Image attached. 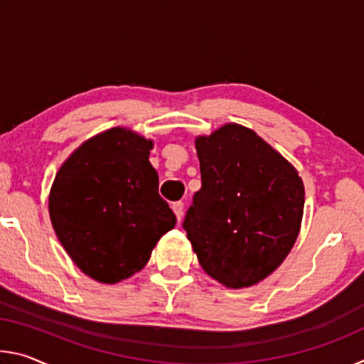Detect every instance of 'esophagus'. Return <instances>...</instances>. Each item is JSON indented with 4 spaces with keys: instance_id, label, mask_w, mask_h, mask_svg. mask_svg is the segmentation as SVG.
I'll return each mask as SVG.
<instances>
[{
    "instance_id": "obj_1",
    "label": "esophagus",
    "mask_w": 364,
    "mask_h": 364,
    "mask_svg": "<svg viewBox=\"0 0 364 364\" xmlns=\"http://www.w3.org/2000/svg\"><path fill=\"white\" fill-rule=\"evenodd\" d=\"M183 207H184L183 202H173V205H171V208H173V212H175V215H176L178 221H180V220L183 218Z\"/></svg>"
}]
</instances>
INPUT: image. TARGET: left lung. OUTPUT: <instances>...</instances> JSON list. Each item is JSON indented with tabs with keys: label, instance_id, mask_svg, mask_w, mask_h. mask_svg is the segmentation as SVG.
I'll return each instance as SVG.
<instances>
[{
	"label": "left lung",
	"instance_id": "obj_1",
	"mask_svg": "<svg viewBox=\"0 0 364 364\" xmlns=\"http://www.w3.org/2000/svg\"><path fill=\"white\" fill-rule=\"evenodd\" d=\"M196 149L202 188L184 231L208 276L231 289L254 286L294 247L304 183L278 151L237 123L196 138Z\"/></svg>",
	"mask_w": 364,
	"mask_h": 364
}]
</instances>
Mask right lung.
<instances>
[{"instance_id": "1", "label": "right lung", "mask_w": 364, "mask_h": 364, "mask_svg": "<svg viewBox=\"0 0 364 364\" xmlns=\"http://www.w3.org/2000/svg\"><path fill=\"white\" fill-rule=\"evenodd\" d=\"M152 141L127 128L96 134L65 160L49 193L56 236L77 267L104 284L143 269L176 217L159 196Z\"/></svg>"}]
</instances>
